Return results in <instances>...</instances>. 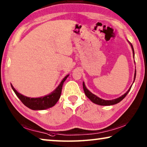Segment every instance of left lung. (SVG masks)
Masks as SVG:
<instances>
[{
    "mask_svg": "<svg viewBox=\"0 0 147 147\" xmlns=\"http://www.w3.org/2000/svg\"><path fill=\"white\" fill-rule=\"evenodd\" d=\"M128 42L129 43V44L130 45L131 49H132L133 56L134 58V50L133 48V46L130 41H128ZM134 62H135V61H134ZM136 69H135V73H134V78L133 83L134 82V80H135V79H136ZM131 86H132V84H131V86L130 87V88H129L128 90L126 91L124 94H123V95L119 96V98H117L115 99H113V100H104V99L99 98L98 96L95 95V94H94L93 93H92L91 91H89L88 89H87L86 86L85 85V83L83 82V88H84V93H85V94H86V95L88 96V98L89 99V100H90L91 102H93V103L98 104V105H100V106H111V105H114V104H116L119 102H120L123 100V99L125 97L126 95H127L128 92L130 91Z\"/></svg>",
    "mask_w": 147,
    "mask_h": 147,
    "instance_id": "8db88e82",
    "label": "left lung"
}]
</instances>
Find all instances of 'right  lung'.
<instances>
[{
	"label": "right lung",
	"mask_w": 147,
	"mask_h": 147,
	"mask_svg": "<svg viewBox=\"0 0 147 147\" xmlns=\"http://www.w3.org/2000/svg\"><path fill=\"white\" fill-rule=\"evenodd\" d=\"M69 76V74H67L66 76H65L58 86L52 93L44 96L38 98H31L24 96L17 91L12 84H11V86L17 97L24 104V105L32 110H43V109L53 107L57 103V102L60 98L63 84Z\"/></svg>",
	"instance_id": "add662e5"
}]
</instances>
